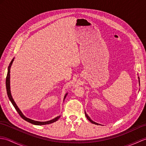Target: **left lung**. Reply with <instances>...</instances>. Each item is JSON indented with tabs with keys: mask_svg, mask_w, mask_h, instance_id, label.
<instances>
[{
	"mask_svg": "<svg viewBox=\"0 0 146 146\" xmlns=\"http://www.w3.org/2000/svg\"><path fill=\"white\" fill-rule=\"evenodd\" d=\"M85 116H86V118H87V119L90 121V122H92V123H94V124H97V125H98V123H96V122H94V121H93V120H92L91 119H90V118L88 116V115L87 114H86V112H85Z\"/></svg>",
	"mask_w": 146,
	"mask_h": 146,
	"instance_id": "obj_1",
	"label": "left lung"
}]
</instances>
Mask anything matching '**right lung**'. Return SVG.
<instances>
[{
    "label": "right lung",
    "mask_w": 146,
    "mask_h": 146,
    "mask_svg": "<svg viewBox=\"0 0 146 146\" xmlns=\"http://www.w3.org/2000/svg\"><path fill=\"white\" fill-rule=\"evenodd\" d=\"M14 61V59L11 61V62L10 63V64H9V66L8 67V72H7V77H6V81H5V85H6V90H7V95H8V97L9 98V100H11V103L12 104V105H13V106L14 107V108H15V110H17V113H19V115L21 117V118H23V119L24 120H25L26 121H27V122H28L31 123H33V124H35V125H46V124H49V123H53L54 122H56V121H57L59 119H60V116H58L57 117H56L55 119H52V120H51L49 121H47V122H38V121H35V120H31V119H28V118L26 117L22 113V112L21 111V110L19 109V108L17 107V106L16 105V104H15V102L14 101L13 98H12V95H11V90H10V70H11V65L12 64V62H13ZM67 95V94H66ZM66 95H65V97L64 98H64H66Z\"/></svg>",
    "instance_id": "obj_1"
}]
</instances>
